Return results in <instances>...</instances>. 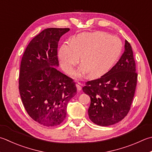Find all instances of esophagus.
<instances>
[{"label": "esophagus", "instance_id": "esophagus-1", "mask_svg": "<svg viewBox=\"0 0 152 152\" xmlns=\"http://www.w3.org/2000/svg\"><path fill=\"white\" fill-rule=\"evenodd\" d=\"M76 88H77V90L79 91H81V90H82V84L79 82H77L76 83Z\"/></svg>", "mask_w": 152, "mask_h": 152}]
</instances>
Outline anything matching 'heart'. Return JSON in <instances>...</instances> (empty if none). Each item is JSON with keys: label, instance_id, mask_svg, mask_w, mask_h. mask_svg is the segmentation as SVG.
Instances as JSON below:
<instances>
[{"label": "heart", "instance_id": "obj_1", "mask_svg": "<svg viewBox=\"0 0 152 152\" xmlns=\"http://www.w3.org/2000/svg\"><path fill=\"white\" fill-rule=\"evenodd\" d=\"M123 49L119 38L105 32L82 33L71 43H64L59 49L58 57L63 70L68 74L79 62L82 66L77 77L88 72L90 77H97L107 72L117 60Z\"/></svg>", "mask_w": 152, "mask_h": 152}]
</instances>
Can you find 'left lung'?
I'll list each match as a JSON object with an SVG mask.
<instances>
[{
    "mask_svg": "<svg viewBox=\"0 0 152 152\" xmlns=\"http://www.w3.org/2000/svg\"><path fill=\"white\" fill-rule=\"evenodd\" d=\"M117 64L101 78L86 82L82 90L90 97L88 115L94 123L107 126L126 117L134 96L138 74L132 47L125 41Z\"/></svg>",
    "mask_w": 152,
    "mask_h": 152,
    "instance_id": "obj_1",
    "label": "left lung"
}]
</instances>
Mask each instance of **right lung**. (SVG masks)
I'll return each mask as SVG.
<instances>
[{
  "mask_svg": "<svg viewBox=\"0 0 152 152\" xmlns=\"http://www.w3.org/2000/svg\"><path fill=\"white\" fill-rule=\"evenodd\" d=\"M69 28H47L27 46L20 64L19 91L26 111L41 125L55 126L64 121L67 105L77 92L72 78L58 66L59 39Z\"/></svg>",
  "mask_w": 152,
  "mask_h": 152,
  "instance_id": "1",
  "label": "right lung"
}]
</instances>
